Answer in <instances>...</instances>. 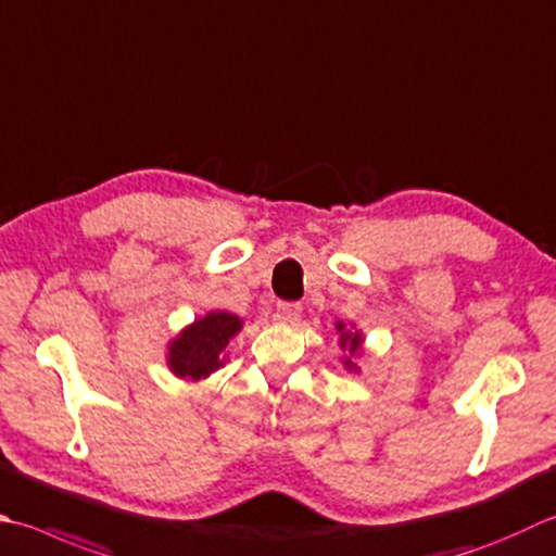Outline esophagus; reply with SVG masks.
<instances>
[{"label": "esophagus", "mask_w": 556, "mask_h": 556, "mask_svg": "<svg viewBox=\"0 0 556 556\" xmlns=\"http://www.w3.org/2000/svg\"><path fill=\"white\" fill-rule=\"evenodd\" d=\"M275 318L279 323H296L301 318V306L299 303H279Z\"/></svg>", "instance_id": "obj_1"}]
</instances>
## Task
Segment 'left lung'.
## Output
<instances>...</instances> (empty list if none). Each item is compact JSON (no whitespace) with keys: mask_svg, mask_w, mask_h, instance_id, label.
Segmentation results:
<instances>
[{"mask_svg":"<svg viewBox=\"0 0 556 556\" xmlns=\"http://www.w3.org/2000/svg\"><path fill=\"white\" fill-rule=\"evenodd\" d=\"M334 328H337V332H340V350L344 352L342 364H344L346 371H354L356 374L358 371L356 356H358V352H362L364 337H362V332L354 328V325H352V328H346L344 323H337Z\"/></svg>","mask_w":556,"mask_h":556,"instance_id":"1","label":"left lung"}]
</instances>
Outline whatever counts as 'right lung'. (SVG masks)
Instances as JSON below:
<instances>
[{"label":"right lung","mask_w":556,"mask_h":556,"mask_svg":"<svg viewBox=\"0 0 556 556\" xmlns=\"http://www.w3.org/2000/svg\"><path fill=\"white\" fill-rule=\"evenodd\" d=\"M241 328L243 320L233 313H206L168 344V368L178 378L192 380V383L210 378L216 368L224 366L226 346Z\"/></svg>","instance_id":"add662e5"}]
</instances>
